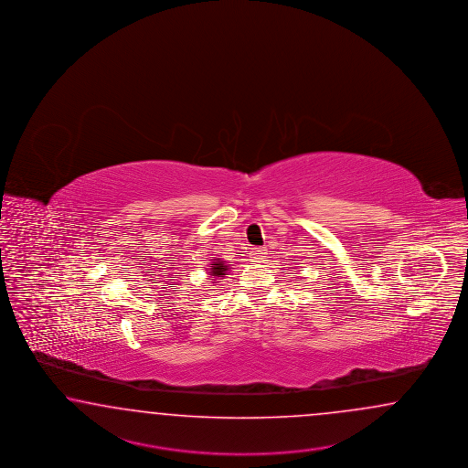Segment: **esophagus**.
Masks as SVG:
<instances>
[{
    "label": "esophagus",
    "instance_id": "obj_1",
    "mask_svg": "<svg viewBox=\"0 0 468 468\" xmlns=\"http://www.w3.org/2000/svg\"><path fill=\"white\" fill-rule=\"evenodd\" d=\"M252 259L253 262H264L267 259L266 249H253Z\"/></svg>",
    "mask_w": 468,
    "mask_h": 468
}]
</instances>
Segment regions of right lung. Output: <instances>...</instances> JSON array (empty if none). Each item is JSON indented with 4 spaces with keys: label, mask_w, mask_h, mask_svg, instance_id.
<instances>
[{
    "label": "right lung",
    "mask_w": 468,
    "mask_h": 468,
    "mask_svg": "<svg viewBox=\"0 0 468 468\" xmlns=\"http://www.w3.org/2000/svg\"><path fill=\"white\" fill-rule=\"evenodd\" d=\"M228 269L229 267L221 261V259H215L213 264H209V276H215V278H225L227 276Z\"/></svg>",
    "instance_id": "1"
}]
</instances>
